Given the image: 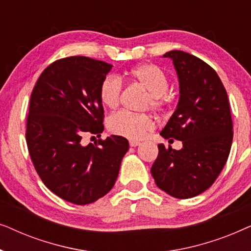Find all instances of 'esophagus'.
Listing matches in <instances>:
<instances>
[{
	"label": "esophagus",
	"instance_id": "1",
	"mask_svg": "<svg viewBox=\"0 0 251 251\" xmlns=\"http://www.w3.org/2000/svg\"><path fill=\"white\" fill-rule=\"evenodd\" d=\"M139 142H137V140H130L129 142V145L131 146V147H136V146H138L139 145Z\"/></svg>",
	"mask_w": 251,
	"mask_h": 251
}]
</instances>
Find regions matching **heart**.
Listing matches in <instances>:
<instances>
[{
	"label": "heart",
	"mask_w": 251,
	"mask_h": 251,
	"mask_svg": "<svg viewBox=\"0 0 251 251\" xmlns=\"http://www.w3.org/2000/svg\"><path fill=\"white\" fill-rule=\"evenodd\" d=\"M129 76L149 91L145 107L163 108L168 102L167 90L169 81L164 72L155 64H142L129 71ZM122 94V82L116 75H107L99 85V98L102 105L114 108L119 105ZM154 120L145 113L120 111L109 116L107 128L116 136L131 140H140L154 129Z\"/></svg>",
	"instance_id": "obj_1"
}]
</instances>
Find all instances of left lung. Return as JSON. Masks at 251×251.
Returning <instances> with one entry per match:
<instances>
[{
	"label": "left lung",
	"mask_w": 251,
	"mask_h": 251,
	"mask_svg": "<svg viewBox=\"0 0 251 251\" xmlns=\"http://www.w3.org/2000/svg\"><path fill=\"white\" fill-rule=\"evenodd\" d=\"M163 57L174 61L180 96L161 136L181 140L183 149L159 144L151 173L166 193L190 199L208 190L227 161L233 139L231 109L221 78L207 63L180 50Z\"/></svg>",
	"instance_id": "1"
}]
</instances>
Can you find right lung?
I'll return each instance as SVG.
<instances>
[{"label":"right lung","instance_id":"add662e5","mask_svg":"<svg viewBox=\"0 0 251 251\" xmlns=\"http://www.w3.org/2000/svg\"><path fill=\"white\" fill-rule=\"evenodd\" d=\"M112 67L89 57L61 58L42 72L30 95L26 143L34 168L51 192L74 204L107 194L129 150L121 136L87 146L82 140L104 130L99 85Z\"/></svg>","mask_w":251,"mask_h":251}]
</instances>
